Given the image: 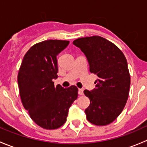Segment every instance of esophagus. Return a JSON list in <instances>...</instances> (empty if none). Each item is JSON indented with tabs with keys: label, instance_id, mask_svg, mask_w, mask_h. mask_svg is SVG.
<instances>
[{
	"label": "esophagus",
	"instance_id": "obj_1",
	"mask_svg": "<svg viewBox=\"0 0 147 147\" xmlns=\"http://www.w3.org/2000/svg\"><path fill=\"white\" fill-rule=\"evenodd\" d=\"M78 94H79L80 95H83V94H84V90H83V89H79V90H78Z\"/></svg>",
	"mask_w": 147,
	"mask_h": 147
}]
</instances>
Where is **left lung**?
<instances>
[{"label": "left lung", "instance_id": "1", "mask_svg": "<svg viewBox=\"0 0 147 147\" xmlns=\"http://www.w3.org/2000/svg\"><path fill=\"white\" fill-rule=\"evenodd\" d=\"M88 60L90 71L97 75L94 90H85L90 100L85 109L92 124L105 126L121 114L127 103L130 87V75L127 59L115 44L100 36L85 37L73 41Z\"/></svg>", "mask_w": 147, "mask_h": 147}]
</instances>
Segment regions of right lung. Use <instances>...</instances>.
Wrapping results in <instances>:
<instances>
[{
	"label": "right lung",
	"mask_w": 147,
	"mask_h": 147,
	"mask_svg": "<svg viewBox=\"0 0 147 147\" xmlns=\"http://www.w3.org/2000/svg\"><path fill=\"white\" fill-rule=\"evenodd\" d=\"M69 41L48 40L32 45L26 53L18 75L21 102L30 118L46 129L65 124L68 110L78 98V89L72 85L55 87L57 78V55Z\"/></svg>",
	"instance_id": "right-lung-1"
}]
</instances>
